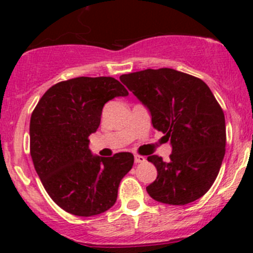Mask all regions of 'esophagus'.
I'll use <instances>...</instances> for the list:
<instances>
[{
	"mask_svg": "<svg viewBox=\"0 0 253 253\" xmlns=\"http://www.w3.org/2000/svg\"><path fill=\"white\" fill-rule=\"evenodd\" d=\"M145 162V158L142 157V155L139 154H134V163L136 164H138V163H144Z\"/></svg>",
	"mask_w": 253,
	"mask_h": 253,
	"instance_id": "obj_1",
	"label": "esophagus"
}]
</instances>
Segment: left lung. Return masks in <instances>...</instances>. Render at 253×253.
Here are the masks:
<instances>
[{"label":"left lung","mask_w":253,"mask_h":253,"mask_svg":"<svg viewBox=\"0 0 253 253\" xmlns=\"http://www.w3.org/2000/svg\"><path fill=\"white\" fill-rule=\"evenodd\" d=\"M120 81L149 109L153 127L172 145L169 162L149 155L158 170L147 187L153 200L183 206L206 195L225 154V117L202 79L172 68L122 75Z\"/></svg>","instance_id":"obj_1"}]
</instances>
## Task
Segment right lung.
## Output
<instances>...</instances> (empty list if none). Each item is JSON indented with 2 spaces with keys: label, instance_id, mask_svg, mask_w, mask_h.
<instances>
[{
  "label": "right lung",
  "instance_id": "right-lung-1",
  "mask_svg": "<svg viewBox=\"0 0 253 253\" xmlns=\"http://www.w3.org/2000/svg\"><path fill=\"white\" fill-rule=\"evenodd\" d=\"M128 95L112 77H77L45 91L30 117V155L51 200L79 216L104 213L115 205L120 181L132 169V153L94 157L89 134L100 125L104 105Z\"/></svg>",
  "mask_w": 253,
  "mask_h": 253
}]
</instances>
